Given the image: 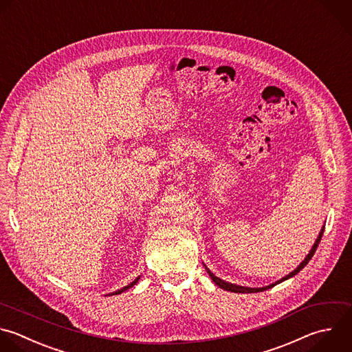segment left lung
Instances as JSON below:
<instances>
[{
	"label": "left lung",
	"instance_id": "1",
	"mask_svg": "<svg viewBox=\"0 0 352 352\" xmlns=\"http://www.w3.org/2000/svg\"><path fill=\"white\" fill-rule=\"evenodd\" d=\"M323 231H324V226L320 228L319 235H318V238L315 239V242H314V245H312L309 253L305 256V258H304L290 274H287L286 276L280 278L279 280H276V282H274V283H271V285H268V286H263V287H248V286H241V285H235V283H231V282H226V280L220 279L219 276H216V275L206 267V264H204V267L206 268V272L209 274V276L212 278V280H213L219 287H221V289H224V290H227V292H234V293H257V292H263V290H267V289H270V287H272V286H275V285H278V283H280V282H283V280H286V279L294 276L297 272H300V271L308 264V261L312 258V256H314V253H315V250H316V248H318V245H319V242H320V238H322V235H323Z\"/></svg>",
	"mask_w": 352,
	"mask_h": 352
}]
</instances>
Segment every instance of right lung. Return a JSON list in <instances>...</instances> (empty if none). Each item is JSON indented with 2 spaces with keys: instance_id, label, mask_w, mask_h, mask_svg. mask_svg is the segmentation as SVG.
Listing matches in <instances>:
<instances>
[{
  "instance_id": "right-lung-1",
  "label": "right lung",
  "mask_w": 352,
  "mask_h": 352,
  "mask_svg": "<svg viewBox=\"0 0 352 352\" xmlns=\"http://www.w3.org/2000/svg\"><path fill=\"white\" fill-rule=\"evenodd\" d=\"M139 279H140V276H138V278H136V279H135V280H133V282H131V283H129V285H126V286H125V287H122V289H120V290H117V292H113V293H110V294H109V296H113V294H120V293H122V292H125V290H128V289H131V287H132V286H133V285H136V283H138V282H139Z\"/></svg>"
}]
</instances>
